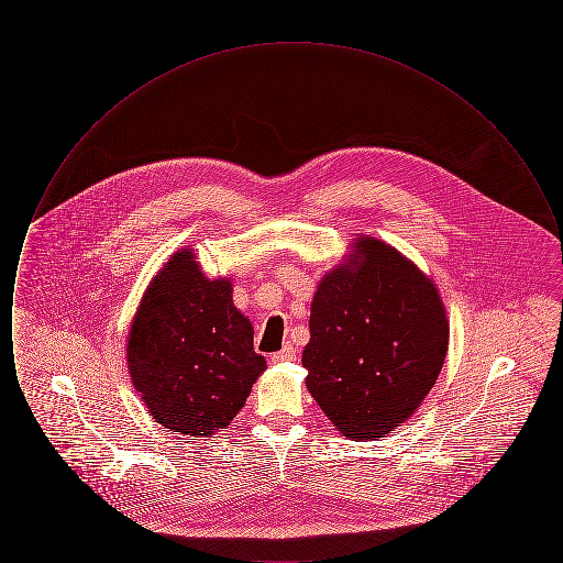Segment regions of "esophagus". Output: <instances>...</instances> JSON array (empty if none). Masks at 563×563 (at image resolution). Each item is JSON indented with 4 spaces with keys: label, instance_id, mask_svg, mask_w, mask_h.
<instances>
[{
    "label": "esophagus",
    "instance_id": "34e87169",
    "mask_svg": "<svg viewBox=\"0 0 563 563\" xmlns=\"http://www.w3.org/2000/svg\"><path fill=\"white\" fill-rule=\"evenodd\" d=\"M272 361H274V363H285V361H295L294 346H285V349L278 350V352H274V354H272Z\"/></svg>",
    "mask_w": 563,
    "mask_h": 563
}]
</instances>
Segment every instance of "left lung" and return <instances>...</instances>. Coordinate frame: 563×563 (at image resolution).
Masks as SVG:
<instances>
[{
  "mask_svg": "<svg viewBox=\"0 0 563 563\" xmlns=\"http://www.w3.org/2000/svg\"><path fill=\"white\" fill-rule=\"evenodd\" d=\"M448 342L434 283L390 244L361 236L312 299L306 388L344 437L375 441L427 399Z\"/></svg>",
  "mask_w": 563,
  "mask_h": 563,
  "instance_id": "obj_1",
  "label": "left lung"
}]
</instances>
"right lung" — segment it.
I'll return each instance as SVG.
<instances>
[{
  "instance_id": "right-lung-1",
  "label": "right lung",
  "mask_w": 563,
  "mask_h": 563,
  "mask_svg": "<svg viewBox=\"0 0 563 563\" xmlns=\"http://www.w3.org/2000/svg\"><path fill=\"white\" fill-rule=\"evenodd\" d=\"M126 361L150 416L189 437L225 429L266 369L232 283L207 278L191 249L170 255L143 294Z\"/></svg>"
}]
</instances>
